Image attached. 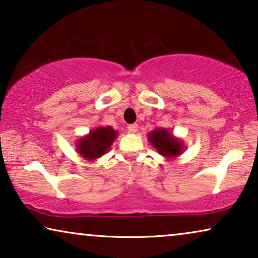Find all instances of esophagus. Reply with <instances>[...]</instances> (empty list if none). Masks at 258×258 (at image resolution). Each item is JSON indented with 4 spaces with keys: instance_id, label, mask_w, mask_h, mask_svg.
Returning a JSON list of instances; mask_svg holds the SVG:
<instances>
[{
    "instance_id": "1",
    "label": "esophagus",
    "mask_w": 258,
    "mask_h": 258,
    "mask_svg": "<svg viewBox=\"0 0 258 258\" xmlns=\"http://www.w3.org/2000/svg\"><path fill=\"white\" fill-rule=\"evenodd\" d=\"M128 130L130 133L135 134L137 133V130H139V124H136V123H134V124H129L128 125Z\"/></svg>"
}]
</instances>
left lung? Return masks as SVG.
<instances>
[{
	"mask_svg": "<svg viewBox=\"0 0 258 258\" xmlns=\"http://www.w3.org/2000/svg\"><path fill=\"white\" fill-rule=\"evenodd\" d=\"M148 136L150 143L162 156L172 158L183 153L182 141L172 135L168 129H155L148 134Z\"/></svg>",
	"mask_w": 258,
	"mask_h": 258,
	"instance_id": "left-lung-1",
	"label": "left lung"
}]
</instances>
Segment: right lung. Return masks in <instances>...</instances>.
I'll list each match as a JSON object with an SVG mask.
<instances>
[{
    "label": "right lung",
    "instance_id": "obj_1",
    "mask_svg": "<svg viewBox=\"0 0 258 258\" xmlns=\"http://www.w3.org/2000/svg\"><path fill=\"white\" fill-rule=\"evenodd\" d=\"M116 136H117V132L111 126L95 128L88 135L79 140V142L76 143L77 153L86 160H96L107 153Z\"/></svg>",
    "mask_w": 258,
    "mask_h": 258
}]
</instances>
